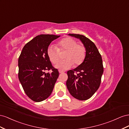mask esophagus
<instances>
[{
	"label": "esophagus",
	"instance_id": "esophagus-1",
	"mask_svg": "<svg viewBox=\"0 0 129 129\" xmlns=\"http://www.w3.org/2000/svg\"><path fill=\"white\" fill-rule=\"evenodd\" d=\"M59 72L60 73H64L65 72L63 71H61V70H59Z\"/></svg>",
	"mask_w": 129,
	"mask_h": 129
}]
</instances>
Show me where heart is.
Masks as SVG:
<instances>
[{
    "instance_id": "b5f03b06",
    "label": "heart",
    "mask_w": 129,
    "mask_h": 129,
    "mask_svg": "<svg viewBox=\"0 0 129 129\" xmlns=\"http://www.w3.org/2000/svg\"><path fill=\"white\" fill-rule=\"evenodd\" d=\"M64 51L66 52L63 57L65 59L57 63L60 52ZM47 54L52 63H57L56 68L67 70L71 68L73 64L77 67L82 64L86 57V49L83 44H78L76 39L67 37L58 42L56 46H50L47 50Z\"/></svg>"
}]
</instances>
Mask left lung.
Listing matches in <instances>:
<instances>
[{"label": "left lung", "instance_id": "left-lung-1", "mask_svg": "<svg viewBox=\"0 0 129 129\" xmlns=\"http://www.w3.org/2000/svg\"><path fill=\"white\" fill-rule=\"evenodd\" d=\"M79 39L86 49V57L78 67L67 72V86L73 97L80 101L91 98L101 85L104 71L102 58L95 44L85 36L69 34Z\"/></svg>", "mask_w": 129, "mask_h": 129}]
</instances>
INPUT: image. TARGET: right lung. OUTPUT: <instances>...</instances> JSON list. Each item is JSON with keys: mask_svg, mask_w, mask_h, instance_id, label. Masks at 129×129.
<instances>
[{"mask_svg": "<svg viewBox=\"0 0 129 129\" xmlns=\"http://www.w3.org/2000/svg\"><path fill=\"white\" fill-rule=\"evenodd\" d=\"M60 36L40 35L25 44L18 59V78L26 94L40 102L51 95L59 76L47 54L50 43ZM52 70L51 74L45 71Z\"/></svg>", "mask_w": 129, "mask_h": 129, "instance_id": "1", "label": "right lung"}]
</instances>
